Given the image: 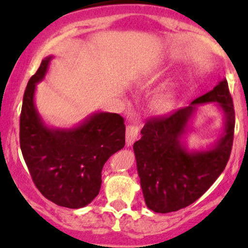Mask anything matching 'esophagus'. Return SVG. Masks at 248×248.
Returning a JSON list of instances; mask_svg holds the SVG:
<instances>
[{
  "mask_svg": "<svg viewBox=\"0 0 248 248\" xmlns=\"http://www.w3.org/2000/svg\"><path fill=\"white\" fill-rule=\"evenodd\" d=\"M140 126L138 124H131L127 126L126 128V144L131 146L134 141H136L137 137H138Z\"/></svg>",
  "mask_w": 248,
  "mask_h": 248,
  "instance_id": "34e87169",
  "label": "esophagus"
}]
</instances>
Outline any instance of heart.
Listing matches in <instances>:
<instances>
[{
    "label": "heart",
    "instance_id": "obj_1",
    "mask_svg": "<svg viewBox=\"0 0 248 248\" xmlns=\"http://www.w3.org/2000/svg\"><path fill=\"white\" fill-rule=\"evenodd\" d=\"M172 101H174V96H172L171 90L164 87L159 90L151 99V108L156 112H166L171 108Z\"/></svg>",
    "mask_w": 248,
    "mask_h": 248
}]
</instances>
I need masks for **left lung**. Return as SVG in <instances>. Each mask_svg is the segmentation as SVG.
<instances>
[{
  "label": "left lung",
  "instance_id": "8db88e82",
  "mask_svg": "<svg viewBox=\"0 0 248 248\" xmlns=\"http://www.w3.org/2000/svg\"><path fill=\"white\" fill-rule=\"evenodd\" d=\"M218 103L225 112V133L207 152L189 153L181 141L198 104ZM235 111L226 79L191 106L147 120L134 142L140 186L147 207L168 214L199 199L228 163L234 139Z\"/></svg>",
  "mask_w": 248,
  "mask_h": 248
}]
</instances>
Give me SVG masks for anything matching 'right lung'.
Here are the masks:
<instances>
[{
  "label": "right lung",
  "mask_w": 248,
  "mask_h": 248,
  "mask_svg": "<svg viewBox=\"0 0 248 248\" xmlns=\"http://www.w3.org/2000/svg\"><path fill=\"white\" fill-rule=\"evenodd\" d=\"M51 59L42 61L25 90L20 147L38 191L59 206L79 209L98 196L102 169L124 146L126 127L124 117L112 112L90 115L71 129L46 127L34 106V91Z\"/></svg>",
  "instance_id": "add662e5"
}]
</instances>
